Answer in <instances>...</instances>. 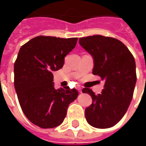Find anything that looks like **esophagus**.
I'll list each match as a JSON object with an SVG mask.
<instances>
[{"label":"esophagus","instance_id":"esophagus-1","mask_svg":"<svg viewBox=\"0 0 146 146\" xmlns=\"http://www.w3.org/2000/svg\"><path fill=\"white\" fill-rule=\"evenodd\" d=\"M77 89H78V91H79L80 93H82V88H81L80 86H77Z\"/></svg>","mask_w":146,"mask_h":146}]
</instances>
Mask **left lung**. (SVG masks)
<instances>
[{
	"instance_id": "1",
	"label": "left lung",
	"mask_w": 146,
	"mask_h": 146,
	"mask_svg": "<svg viewBox=\"0 0 146 146\" xmlns=\"http://www.w3.org/2000/svg\"><path fill=\"white\" fill-rule=\"evenodd\" d=\"M79 44L93 58L92 73L104 80L102 94L96 95L90 88L83 89V93L92 98V104L85 110L86 119L96 128L113 127L131 102L137 80L135 58L122 42L109 36L82 37Z\"/></svg>"
}]
</instances>
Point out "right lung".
Wrapping results in <instances>:
<instances>
[{
  "instance_id": "obj_1",
  "label": "right lung",
  "mask_w": 146,
  "mask_h": 146,
  "mask_svg": "<svg viewBox=\"0 0 146 146\" xmlns=\"http://www.w3.org/2000/svg\"><path fill=\"white\" fill-rule=\"evenodd\" d=\"M77 38L39 36L21 47L14 65L15 88L27 119L41 128L60 125L78 92L69 86L54 88L53 72L62 68L65 57Z\"/></svg>"
}]
</instances>
